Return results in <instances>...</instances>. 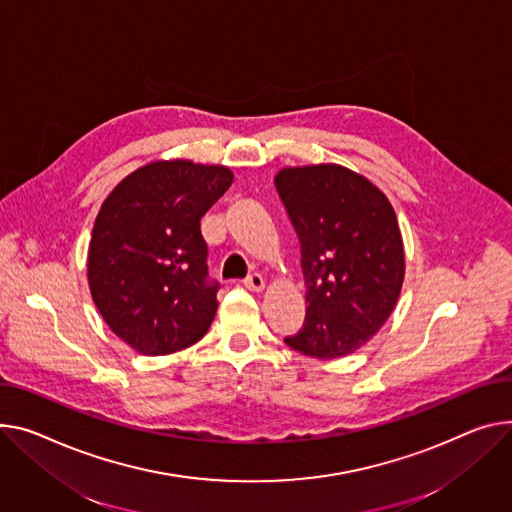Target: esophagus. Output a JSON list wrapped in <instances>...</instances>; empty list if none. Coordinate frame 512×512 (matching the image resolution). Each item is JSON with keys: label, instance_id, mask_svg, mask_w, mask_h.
Segmentation results:
<instances>
[{"label": "esophagus", "instance_id": "esophagus-1", "mask_svg": "<svg viewBox=\"0 0 512 512\" xmlns=\"http://www.w3.org/2000/svg\"><path fill=\"white\" fill-rule=\"evenodd\" d=\"M245 286L251 290V292H261L265 288V280L259 276V274H251L247 280H245Z\"/></svg>", "mask_w": 512, "mask_h": 512}]
</instances>
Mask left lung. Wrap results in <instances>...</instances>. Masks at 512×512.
Returning <instances> with one entry per match:
<instances>
[{
	"label": "left lung",
	"mask_w": 512,
	"mask_h": 512,
	"mask_svg": "<svg viewBox=\"0 0 512 512\" xmlns=\"http://www.w3.org/2000/svg\"><path fill=\"white\" fill-rule=\"evenodd\" d=\"M298 234L306 319L284 342L319 360L360 350L393 313L403 238L387 195L342 164L282 168L274 179Z\"/></svg>",
	"instance_id": "left-lung-1"
}]
</instances>
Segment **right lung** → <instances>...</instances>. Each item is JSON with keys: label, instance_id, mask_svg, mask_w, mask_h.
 <instances>
[{"label": "right lung", "instance_id": "obj_1", "mask_svg": "<svg viewBox=\"0 0 512 512\" xmlns=\"http://www.w3.org/2000/svg\"><path fill=\"white\" fill-rule=\"evenodd\" d=\"M232 179L222 164L156 160L102 201L88 247V286L102 319L135 352L173 354L210 329L218 284L208 282L199 224Z\"/></svg>", "mask_w": 512, "mask_h": 512}]
</instances>
